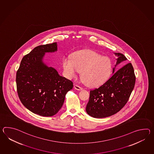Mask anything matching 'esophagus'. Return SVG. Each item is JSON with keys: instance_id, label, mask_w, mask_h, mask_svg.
<instances>
[{"instance_id": "1", "label": "esophagus", "mask_w": 154, "mask_h": 154, "mask_svg": "<svg viewBox=\"0 0 154 154\" xmlns=\"http://www.w3.org/2000/svg\"><path fill=\"white\" fill-rule=\"evenodd\" d=\"M74 88H75V89H77V90H78V91H80V90H82V88L81 87H80V86H79V85H75V86H74Z\"/></svg>"}]
</instances>
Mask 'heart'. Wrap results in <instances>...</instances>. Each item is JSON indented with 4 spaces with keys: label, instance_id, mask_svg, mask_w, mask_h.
I'll list each match as a JSON object with an SVG mask.
<instances>
[{
    "label": "heart",
    "instance_id": "heart-1",
    "mask_svg": "<svg viewBox=\"0 0 154 154\" xmlns=\"http://www.w3.org/2000/svg\"><path fill=\"white\" fill-rule=\"evenodd\" d=\"M62 67L69 79L75 77L79 71H82L83 82L92 87L104 83L112 71L109 58L91 50L75 52L72 58L65 57L62 60Z\"/></svg>",
    "mask_w": 154,
    "mask_h": 154
}]
</instances>
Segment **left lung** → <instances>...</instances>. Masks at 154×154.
I'll use <instances>...</instances> for the list:
<instances>
[{
	"mask_svg": "<svg viewBox=\"0 0 154 154\" xmlns=\"http://www.w3.org/2000/svg\"><path fill=\"white\" fill-rule=\"evenodd\" d=\"M114 54L118 58L113 75L98 88L90 91L86 112L93 118H106L118 112L127 104L134 88L136 77L131 63L114 72L116 65L127 59L120 53Z\"/></svg>",
	"mask_w": 154,
	"mask_h": 154,
	"instance_id": "8db88e82",
	"label": "left lung"
}]
</instances>
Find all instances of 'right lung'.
I'll use <instances>...</instances> for the list:
<instances>
[{
  "mask_svg": "<svg viewBox=\"0 0 154 154\" xmlns=\"http://www.w3.org/2000/svg\"><path fill=\"white\" fill-rule=\"evenodd\" d=\"M57 50L56 42L35 48L24 56L16 75L17 94L21 102L31 112L51 116L58 112L73 82L59 75L43 62L46 52Z\"/></svg>",
  "mask_w": 154,
  "mask_h": 154,
  "instance_id": "right-lung-1",
  "label": "right lung"
}]
</instances>
